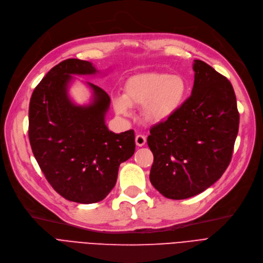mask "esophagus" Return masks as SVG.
I'll use <instances>...</instances> for the list:
<instances>
[{"instance_id": "34e87169", "label": "esophagus", "mask_w": 263, "mask_h": 263, "mask_svg": "<svg viewBox=\"0 0 263 263\" xmlns=\"http://www.w3.org/2000/svg\"><path fill=\"white\" fill-rule=\"evenodd\" d=\"M135 141H136V144H137L138 146H142L146 142V138H145V136H143V135H137V136H136Z\"/></svg>"}]
</instances>
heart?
Wrapping results in <instances>:
<instances>
[{"label": "heart", "mask_w": 263, "mask_h": 263, "mask_svg": "<svg viewBox=\"0 0 263 263\" xmlns=\"http://www.w3.org/2000/svg\"><path fill=\"white\" fill-rule=\"evenodd\" d=\"M187 84L180 76L145 72L126 80L122 97L113 100L118 114L129 117V107H142L143 119L160 124L173 118L186 97Z\"/></svg>", "instance_id": "heart-1"}]
</instances>
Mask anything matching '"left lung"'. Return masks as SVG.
Returning <instances> with one entry per match:
<instances>
[{
    "label": "left lung",
    "mask_w": 263,
    "mask_h": 263,
    "mask_svg": "<svg viewBox=\"0 0 263 263\" xmlns=\"http://www.w3.org/2000/svg\"><path fill=\"white\" fill-rule=\"evenodd\" d=\"M194 85L173 118L150 129L152 185L162 195L184 199L214 184L228 168L239 114L232 84L206 62L194 60Z\"/></svg>",
    "instance_id": "1"
}]
</instances>
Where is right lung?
<instances>
[{
    "label": "right lung",
    "mask_w": 263,
    "mask_h": 263,
    "mask_svg": "<svg viewBox=\"0 0 263 263\" xmlns=\"http://www.w3.org/2000/svg\"><path fill=\"white\" fill-rule=\"evenodd\" d=\"M91 62L67 59L51 68L34 88L29 104V140L35 160L54 190L68 201H102L117 183L120 164L135 152L133 129H108L110 97L87 83L92 100L74 104L68 95L71 74L92 76Z\"/></svg>",
    "instance_id": "right-lung-1"
}]
</instances>
